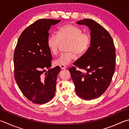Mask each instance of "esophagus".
<instances>
[{"label": "esophagus", "mask_w": 129, "mask_h": 129, "mask_svg": "<svg viewBox=\"0 0 129 129\" xmlns=\"http://www.w3.org/2000/svg\"><path fill=\"white\" fill-rule=\"evenodd\" d=\"M60 67L61 68V69H65L67 68V66L66 65H60Z\"/></svg>", "instance_id": "34e87169"}]
</instances>
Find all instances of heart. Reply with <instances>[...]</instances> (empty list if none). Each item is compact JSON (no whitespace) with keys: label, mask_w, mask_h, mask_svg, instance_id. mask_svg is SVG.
I'll return each mask as SVG.
<instances>
[{"label":"heart","mask_w":129,"mask_h":129,"mask_svg":"<svg viewBox=\"0 0 129 129\" xmlns=\"http://www.w3.org/2000/svg\"><path fill=\"white\" fill-rule=\"evenodd\" d=\"M80 28L71 24L63 25L58 28L57 35L52 34L47 39V46L50 52L56 54L61 42L69 41L68 51L62 53L55 61L56 65H68L78 55H82L90 47L91 39L90 35L82 33Z\"/></svg>","instance_id":"obj_1"}]
</instances>
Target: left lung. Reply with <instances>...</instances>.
<instances>
[{"label":"left lung","mask_w":129,"mask_h":129,"mask_svg":"<svg viewBox=\"0 0 129 129\" xmlns=\"http://www.w3.org/2000/svg\"><path fill=\"white\" fill-rule=\"evenodd\" d=\"M91 30V43L87 51L69 68L76 92L79 97L90 100L100 96L111 83L115 71L116 51L111 35L94 20L86 18L77 22ZM87 71L85 74L76 67Z\"/></svg>","instance_id":"1"}]
</instances>
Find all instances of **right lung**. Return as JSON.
Listing matches in <instances>:
<instances>
[{"label":"right lung","mask_w":129,"mask_h":129,"mask_svg":"<svg viewBox=\"0 0 129 129\" xmlns=\"http://www.w3.org/2000/svg\"><path fill=\"white\" fill-rule=\"evenodd\" d=\"M60 20L40 19L23 31L14 52V75L21 91L30 101L44 104L54 96L60 67L50 69L52 55L48 31ZM46 69H49L45 74Z\"/></svg>","instance_id":"1"}]
</instances>
